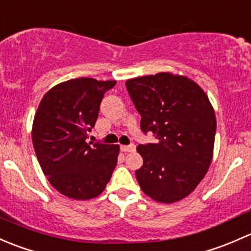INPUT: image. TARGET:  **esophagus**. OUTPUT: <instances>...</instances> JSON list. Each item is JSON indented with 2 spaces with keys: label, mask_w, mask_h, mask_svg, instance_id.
Listing matches in <instances>:
<instances>
[{
  "label": "esophagus",
  "mask_w": 251,
  "mask_h": 251,
  "mask_svg": "<svg viewBox=\"0 0 251 251\" xmlns=\"http://www.w3.org/2000/svg\"><path fill=\"white\" fill-rule=\"evenodd\" d=\"M121 151L122 152H133L135 151V146H134L133 144L131 145H123V146H121Z\"/></svg>",
  "instance_id": "esophagus-1"
}]
</instances>
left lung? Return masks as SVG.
Here are the masks:
<instances>
[{"label": "left lung", "instance_id": "obj_1", "mask_svg": "<svg viewBox=\"0 0 251 251\" xmlns=\"http://www.w3.org/2000/svg\"><path fill=\"white\" fill-rule=\"evenodd\" d=\"M126 87L141 130L157 139L136 147L144 159L135 172L141 190L165 204L187 197L213 158L216 118L208 97L192 79L169 72L128 79Z\"/></svg>", "mask_w": 251, "mask_h": 251}]
</instances>
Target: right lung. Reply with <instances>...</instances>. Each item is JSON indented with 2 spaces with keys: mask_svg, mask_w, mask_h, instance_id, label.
Returning <instances> with one entry per match:
<instances>
[{
  "mask_svg": "<svg viewBox=\"0 0 251 251\" xmlns=\"http://www.w3.org/2000/svg\"><path fill=\"white\" fill-rule=\"evenodd\" d=\"M116 81L70 79L45 94L33 118L32 144L42 172L56 191L78 201L98 197L110 181L118 145L87 143L100 102Z\"/></svg>",
  "mask_w": 251,
  "mask_h": 251,
  "instance_id": "add662e5",
  "label": "right lung"
}]
</instances>
